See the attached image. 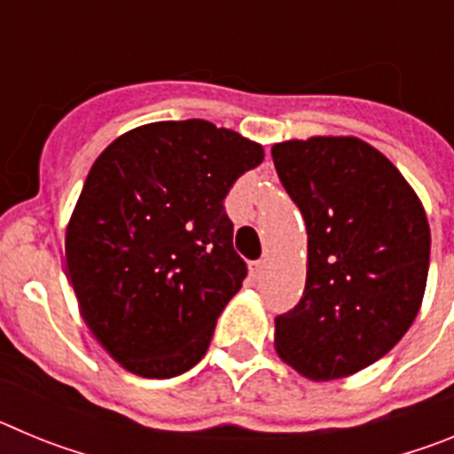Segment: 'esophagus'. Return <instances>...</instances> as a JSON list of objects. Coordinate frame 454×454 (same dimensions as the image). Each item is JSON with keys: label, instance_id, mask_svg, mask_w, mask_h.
Segmentation results:
<instances>
[{"label": "esophagus", "instance_id": "1", "mask_svg": "<svg viewBox=\"0 0 454 454\" xmlns=\"http://www.w3.org/2000/svg\"><path fill=\"white\" fill-rule=\"evenodd\" d=\"M252 277H254V279H262L263 275H266V270H268V262L266 259H262V262H254L252 263Z\"/></svg>", "mask_w": 454, "mask_h": 454}]
</instances>
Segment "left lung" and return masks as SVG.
Returning a JSON list of instances; mask_svg holds the SVG:
<instances>
[{"mask_svg": "<svg viewBox=\"0 0 454 454\" xmlns=\"http://www.w3.org/2000/svg\"><path fill=\"white\" fill-rule=\"evenodd\" d=\"M272 161L307 224L302 300L275 318V350L314 382L350 377L382 359L423 304V202L382 152L355 136L275 143Z\"/></svg>", "mask_w": 454, "mask_h": 454, "instance_id": "obj_1", "label": "left lung"}]
</instances>
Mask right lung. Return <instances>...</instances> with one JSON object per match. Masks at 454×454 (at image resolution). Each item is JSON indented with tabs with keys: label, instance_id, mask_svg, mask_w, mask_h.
<instances>
[{
	"label": "right lung",
	"instance_id": "obj_1",
	"mask_svg": "<svg viewBox=\"0 0 454 454\" xmlns=\"http://www.w3.org/2000/svg\"><path fill=\"white\" fill-rule=\"evenodd\" d=\"M263 147L207 120L127 131L98 156L66 230L79 311L124 371L182 375L246 279L223 200Z\"/></svg>",
	"mask_w": 454,
	"mask_h": 454
}]
</instances>
